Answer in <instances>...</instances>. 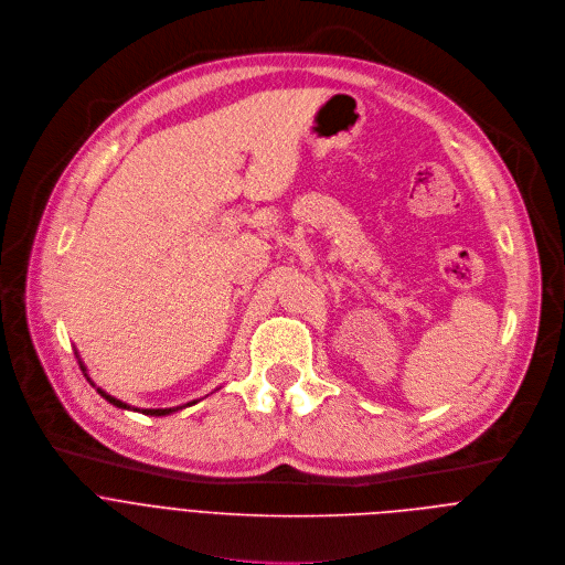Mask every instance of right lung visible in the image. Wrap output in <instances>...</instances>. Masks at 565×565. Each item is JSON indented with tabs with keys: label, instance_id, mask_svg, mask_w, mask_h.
I'll return each mask as SVG.
<instances>
[{
	"label": "right lung",
	"instance_id": "right-lung-1",
	"mask_svg": "<svg viewBox=\"0 0 565 565\" xmlns=\"http://www.w3.org/2000/svg\"><path fill=\"white\" fill-rule=\"evenodd\" d=\"M75 356H77V363H79V370H82V374L86 376V381L95 387V383L90 381V376L86 374V367H84V363H82V359H79V354L75 352ZM97 390V394L104 398V401H108L110 405H116V407H120V409H134V412H140V414H147V416H169V414H173V412H178V409H184V407H191V405H195L198 401H189V403H184V405H178V407H158V409H138V407H131L129 403H122L120 398H116V396H110V394H106L102 387H95Z\"/></svg>",
	"mask_w": 565,
	"mask_h": 565
}]
</instances>
